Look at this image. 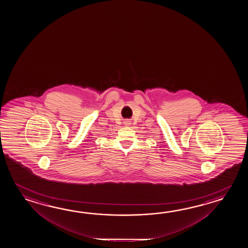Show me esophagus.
<instances>
[{"mask_svg": "<svg viewBox=\"0 0 248 248\" xmlns=\"http://www.w3.org/2000/svg\"><path fill=\"white\" fill-rule=\"evenodd\" d=\"M129 122H128V121H126V124H129Z\"/></svg>", "mask_w": 248, "mask_h": 248, "instance_id": "obj_1", "label": "esophagus"}]
</instances>
